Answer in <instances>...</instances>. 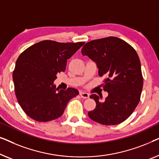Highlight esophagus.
<instances>
[{
  "label": "esophagus",
  "mask_w": 159,
  "mask_h": 159,
  "mask_svg": "<svg viewBox=\"0 0 159 159\" xmlns=\"http://www.w3.org/2000/svg\"><path fill=\"white\" fill-rule=\"evenodd\" d=\"M80 96L84 99H87L89 97V93L84 92V91H80Z\"/></svg>",
  "instance_id": "esophagus-1"
}]
</instances>
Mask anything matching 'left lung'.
Wrapping results in <instances>:
<instances>
[{"label": "left lung", "instance_id": "left-lung-1", "mask_svg": "<svg viewBox=\"0 0 159 159\" xmlns=\"http://www.w3.org/2000/svg\"><path fill=\"white\" fill-rule=\"evenodd\" d=\"M81 52L97 63L99 76L106 77L103 89L108 92L104 102L97 94L90 96L97 106L89 111V117L105 125L124 122L138 106L143 85L135 49L120 38L109 37L87 42Z\"/></svg>", "mask_w": 159, "mask_h": 159}]
</instances>
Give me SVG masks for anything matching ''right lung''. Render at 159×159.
Listing matches in <instances>:
<instances>
[{
    "mask_svg": "<svg viewBox=\"0 0 159 159\" xmlns=\"http://www.w3.org/2000/svg\"><path fill=\"white\" fill-rule=\"evenodd\" d=\"M85 42L61 43L44 40L24 51L13 72L16 97L24 112L38 122H48L63 114L77 89L58 90L54 84L57 73L66 70L67 60Z\"/></svg>",
    "mask_w": 159,
    "mask_h": 159,
    "instance_id": "1",
    "label": "right lung"
}]
</instances>
